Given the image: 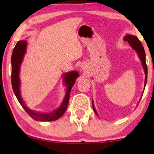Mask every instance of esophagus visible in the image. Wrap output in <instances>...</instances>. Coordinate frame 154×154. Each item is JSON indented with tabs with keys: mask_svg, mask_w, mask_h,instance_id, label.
Returning <instances> with one entry per match:
<instances>
[{
	"mask_svg": "<svg viewBox=\"0 0 154 154\" xmlns=\"http://www.w3.org/2000/svg\"><path fill=\"white\" fill-rule=\"evenodd\" d=\"M81 69L83 70V71H87L88 70L87 64H85V63H82V64L81 65Z\"/></svg>",
	"mask_w": 154,
	"mask_h": 154,
	"instance_id": "34e87169",
	"label": "esophagus"
}]
</instances>
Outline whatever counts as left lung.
<instances>
[{
  "mask_svg": "<svg viewBox=\"0 0 154 154\" xmlns=\"http://www.w3.org/2000/svg\"><path fill=\"white\" fill-rule=\"evenodd\" d=\"M124 40L128 42L129 44L130 45V46L132 48V49H134V50L137 52V55H138L140 59L141 63H142L143 68V69H144L145 75H146V77H145V83H144V86L146 87V82H147L148 69H147V66H146V54H145L143 46V45L141 44V42L138 39H137V37L135 36V35H132L130 34L126 35L125 37H124ZM145 87H144V90H145ZM92 105H93V111H94L95 114H96V115H98V114H97V111L95 109L94 103H93V100H92Z\"/></svg>",
  "mask_w": 154,
  "mask_h": 154,
  "instance_id": "8db88e82",
  "label": "left lung"
}]
</instances>
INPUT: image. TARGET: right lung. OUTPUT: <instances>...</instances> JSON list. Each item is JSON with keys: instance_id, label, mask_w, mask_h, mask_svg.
<instances>
[{"instance_id": "add662e5", "label": "right lung", "mask_w": 154, "mask_h": 154, "mask_svg": "<svg viewBox=\"0 0 154 154\" xmlns=\"http://www.w3.org/2000/svg\"><path fill=\"white\" fill-rule=\"evenodd\" d=\"M27 43L26 40H21L18 41L16 44V46L14 48L11 56V85L14 93L19 100V103L23 107V109L32 118L36 121L41 122H51L59 119L66 111L69 100L70 92L72 86L75 85L76 79L79 76V73L76 71H72L63 74V85L66 87V94L63 98L61 106L58 109H55L49 113H41L39 111L32 110L23 100L20 93L21 82L19 79V72H20V66L22 64L24 55L26 54Z\"/></svg>"}]
</instances>
